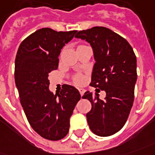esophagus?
I'll use <instances>...</instances> for the list:
<instances>
[{
    "label": "esophagus",
    "mask_w": 155,
    "mask_h": 155,
    "mask_svg": "<svg viewBox=\"0 0 155 155\" xmlns=\"http://www.w3.org/2000/svg\"><path fill=\"white\" fill-rule=\"evenodd\" d=\"M79 91H80V94H81V96H82L83 94H84V92H85V90H84V89H82V88H81V89H79Z\"/></svg>",
    "instance_id": "34e87169"
}]
</instances>
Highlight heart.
<instances>
[{"mask_svg": "<svg viewBox=\"0 0 155 155\" xmlns=\"http://www.w3.org/2000/svg\"><path fill=\"white\" fill-rule=\"evenodd\" d=\"M74 83H76V84H81L83 82V76L81 74H76L74 76Z\"/></svg>", "mask_w": 155, "mask_h": 155, "instance_id": "b5f03b06", "label": "heart"}]
</instances>
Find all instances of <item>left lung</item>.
Wrapping results in <instances>:
<instances>
[{
    "label": "left lung",
    "mask_w": 155,
    "mask_h": 155,
    "mask_svg": "<svg viewBox=\"0 0 155 155\" xmlns=\"http://www.w3.org/2000/svg\"><path fill=\"white\" fill-rule=\"evenodd\" d=\"M76 38L86 40L93 49L96 63L90 86L106 91V97L86 91L91 109L86 114L91 130L100 137L118 132L126 124L134 101L137 58L125 38L111 29L97 26L80 30Z\"/></svg>",
    "instance_id": "8db88e82"
}]
</instances>
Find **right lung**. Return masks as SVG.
Instances as JSON below:
<instances>
[{
  "label": "right lung",
  "mask_w": 155,
  "mask_h": 155,
  "mask_svg": "<svg viewBox=\"0 0 155 155\" xmlns=\"http://www.w3.org/2000/svg\"><path fill=\"white\" fill-rule=\"evenodd\" d=\"M76 30L56 31L42 28L20 44L14 77L20 103L29 125L43 138L58 141L69 130V118L81 99L74 86L64 84L58 94L49 91V73L58 67L61 49Z\"/></svg>",
  "instance_id": "right-lung-1"
}]
</instances>
